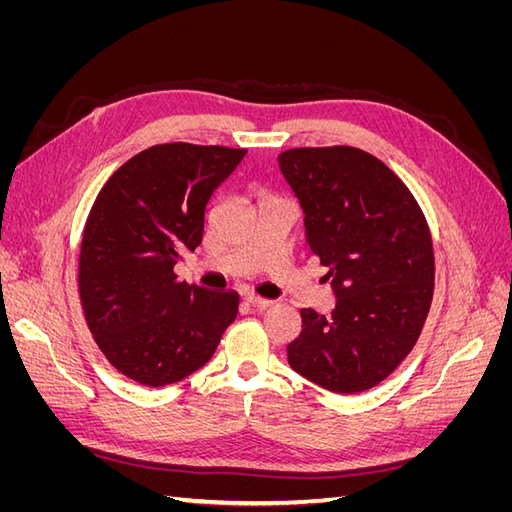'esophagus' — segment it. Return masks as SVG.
Listing matches in <instances>:
<instances>
[{"label": "esophagus", "instance_id": "obj_1", "mask_svg": "<svg viewBox=\"0 0 512 512\" xmlns=\"http://www.w3.org/2000/svg\"><path fill=\"white\" fill-rule=\"evenodd\" d=\"M243 301H245V305L258 307V309H265V307H269V305H271V301H269V299H260V297H256V294H245Z\"/></svg>", "mask_w": 512, "mask_h": 512}]
</instances>
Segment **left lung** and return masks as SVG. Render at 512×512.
<instances>
[{"label": "left lung", "mask_w": 512, "mask_h": 512, "mask_svg": "<svg viewBox=\"0 0 512 512\" xmlns=\"http://www.w3.org/2000/svg\"><path fill=\"white\" fill-rule=\"evenodd\" d=\"M277 162L335 297L327 316L301 309L288 363L327 391H367L406 359L429 312L433 250L423 211L367 151L303 147Z\"/></svg>", "instance_id": "obj_1"}]
</instances>
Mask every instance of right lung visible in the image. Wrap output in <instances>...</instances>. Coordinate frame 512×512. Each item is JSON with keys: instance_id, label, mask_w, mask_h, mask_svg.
<instances>
[{"instance_id": "obj_1", "label": "right lung", "mask_w": 512, "mask_h": 512, "mask_svg": "<svg viewBox=\"0 0 512 512\" xmlns=\"http://www.w3.org/2000/svg\"><path fill=\"white\" fill-rule=\"evenodd\" d=\"M245 153L153 145L119 166L91 207L79 262L85 320L108 363L134 382L194 374L237 316L235 290L177 282L173 267L203 241L209 200Z\"/></svg>"}]
</instances>
